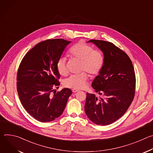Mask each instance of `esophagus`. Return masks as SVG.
<instances>
[{"instance_id":"obj_1","label":"esophagus","mask_w":153,"mask_h":153,"mask_svg":"<svg viewBox=\"0 0 153 153\" xmlns=\"http://www.w3.org/2000/svg\"><path fill=\"white\" fill-rule=\"evenodd\" d=\"M79 90H77V89H73L72 90V91L73 93H76V92H78Z\"/></svg>"}]
</instances>
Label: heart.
<instances>
[{
	"instance_id": "heart-1",
	"label": "heart",
	"mask_w": 153,
	"mask_h": 153,
	"mask_svg": "<svg viewBox=\"0 0 153 153\" xmlns=\"http://www.w3.org/2000/svg\"><path fill=\"white\" fill-rule=\"evenodd\" d=\"M70 54L82 60L80 70H85L92 76H96L99 73L103 68L104 63L103 56L101 52L94 50L93 48L90 45L83 42H80L70 50ZM56 69L58 73L62 76L68 74V68L66 64V59L60 57L58 59L56 63ZM88 75L85 72L79 74H73L63 82L65 86L73 89L84 88Z\"/></svg>"
}]
</instances>
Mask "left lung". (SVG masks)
<instances>
[{"label": "left lung", "mask_w": 153, "mask_h": 153, "mask_svg": "<svg viewBox=\"0 0 153 153\" xmlns=\"http://www.w3.org/2000/svg\"><path fill=\"white\" fill-rule=\"evenodd\" d=\"M103 54L101 71L92 82L95 91L103 95L98 99L86 93L85 113L98 125H108L120 118L132 103L136 86L133 65L128 56L113 43L100 40H90Z\"/></svg>", "instance_id": "8db88e82"}]
</instances>
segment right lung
<instances>
[{"mask_svg":"<svg viewBox=\"0 0 153 153\" xmlns=\"http://www.w3.org/2000/svg\"><path fill=\"white\" fill-rule=\"evenodd\" d=\"M71 42L62 39L40 42L22 60L17 76V90L22 105L35 119L48 122L63 112L72 91L65 88L51 94L59 86L56 63ZM59 88V87H58Z\"/></svg>","mask_w":153,"mask_h":153,"instance_id":"1","label":"right lung"}]
</instances>
